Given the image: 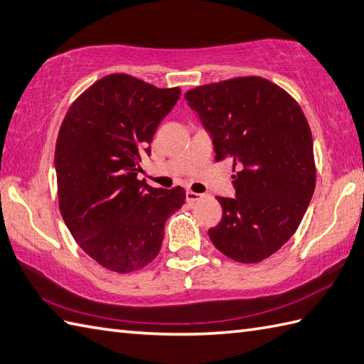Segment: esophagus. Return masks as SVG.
Instances as JSON below:
<instances>
[{
    "label": "esophagus",
    "mask_w": 364,
    "mask_h": 364,
    "mask_svg": "<svg viewBox=\"0 0 364 364\" xmlns=\"http://www.w3.org/2000/svg\"><path fill=\"white\" fill-rule=\"evenodd\" d=\"M204 196H205V195H200V193H195V191H187V193H185V198H187V203H188V204L196 203V200L203 199Z\"/></svg>",
    "instance_id": "esophagus-1"
}]
</instances>
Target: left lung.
Segmentation results:
<instances>
[{
	"mask_svg": "<svg viewBox=\"0 0 364 364\" xmlns=\"http://www.w3.org/2000/svg\"><path fill=\"white\" fill-rule=\"evenodd\" d=\"M185 100L213 143L233 161L235 198L218 196L223 218L208 237L240 263L268 258L293 237L316 182L310 126L299 104L263 77L203 85Z\"/></svg>",
	"mask_w": 364,
	"mask_h": 364,
	"instance_id": "obj_1",
	"label": "left lung"
}]
</instances>
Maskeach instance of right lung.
<instances>
[{"instance_id":"right-lung-1","label":"right lung","mask_w":364,"mask_h":364,"mask_svg":"<svg viewBox=\"0 0 364 364\" xmlns=\"http://www.w3.org/2000/svg\"><path fill=\"white\" fill-rule=\"evenodd\" d=\"M179 98L177 87L109 75L73 102L60 126L54 166L62 218L84 252L110 271L126 274L154 260L168 216L185 203L181 187L136 179Z\"/></svg>"}]
</instances>
